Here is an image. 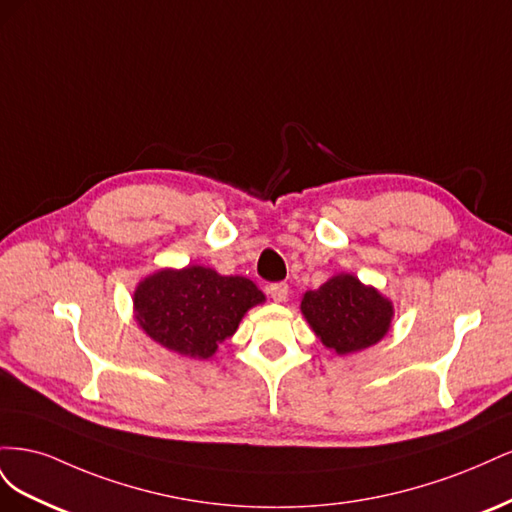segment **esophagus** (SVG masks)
<instances>
[{
  "label": "esophagus",
  "mask_w": 512,
  "mask_h": 512,
  "mask_svg": "<svg viewBox=\"0 0 512 512\" xmlns=\"http://www.w3.org/2000/svg\"><path fill=\"white\" fill-rule=\"evenodd\" d=\"M269 294L275 303H284L288 299V284L286 282H277L269 286Z\"/></svg>",
  "instance_id": "34e87169"
}]
</instances>
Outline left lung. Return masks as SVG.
<instances>
[{"label":"left lung","mask_w":512,"mask_h":512,"mask_svg":"<svg viewBox=\"0 0 512 512\" xmlns=\"http://www.w3.org/2000/svg\"><path fill=\"white\" fill-rule=\"evenodd\" d=\"M301 314L322 346L346 356L378 344L391 331L395 307L378 288L352 273H337L303 294Z\"/></svg>","instance_id":"obj_1"}]
</instances>
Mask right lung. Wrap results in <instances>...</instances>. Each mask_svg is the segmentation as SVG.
<instances>
[{
	"instance_id": "right-lung-1",
	"label": "right lung",
	"mask_w": 512,
	"mask_h": 512,
	"mask_svg": "<svg viewBox=\"0 0 512 512\" xmlns=\"http://www.w3.org/2000/svg\"><path fill=\"white\" fill-rule=\"evenodd\" d=\"M267 297L241 275L203 265L160 269L134 288V320L153 342L185 359L207 361Z\"/></svg>"
}]
</instances>
